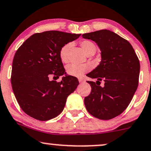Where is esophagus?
<instances>
[{
    "label": "esophagus",
    "mask_w": 151,
    "mask_h": 151,
    "mask_svg": "<svg viewBox=\"0 0 151 151\" xmlns=\"http://www.w3.org/2000/svg\"><path fill=\"white\" fill-rule=\"evenodd\" d=\"M79 83H83V82H84L85 80H84V79H81V78H79Z\"/></svg>",
    "instance_id": "1"
}]
</instances>
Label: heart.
<instances>
[{
    "instance_id": "heart-1",
    "label": "heart",
    "mask_w": 151,
    "mask_h": 151,
    "mask_svg": "<svg viewBox=\"0 0 151 151\" xmlns=\"http://www.w3.org/2000/svg\"><path fill=\"white\" fill-rule=\"evenodd\" d=\"M81 47L82 48L83 51L87 55H94L96 51V47L95 44L92 41L88 40H84L80 43ZM72 47V43H68L64 45L60 50V58L63 63H68V52L70 49ZM91 70V66L89 65H76L70 64L67 66L66 72L67 74L72 77H80L86 72Z\"/></svg>"
}]
</instances>
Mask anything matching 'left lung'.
I'll return each mask as SVG.
<instances>
[{
    "mask_svg": "<svg viewBox=\"0 0 151 151\" xmlns=\"http://www.w3.org/2000/svg\"><path fill=\"white\" fill-rule=\"evenodd\" d=\"M83 39L95 41L101 51V61L87 74L97 79L88 82L91 92L84 98L86 110L100 119H110L128 107L139 84L140 63L128 41L110 30L82 34ZM104 81L103 87L100 81Z\"/></svg>",
    "mask_w": 151,
    "mask_h": 151,
    "instance_id": "obj_1",
    "label": "left lung"
}]
</instances>
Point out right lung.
I'll return each mask as SVG.
<instances>
[{"mask_svg":"<svg viewBox=\"0 0 151 151\" xmlns=\"http://www.w3.org/2000/svg\"><path fill=\"white\" fill-rule=\"evenodd\" d=\"M80 36L59 31L36 33L16 51L12 67V90L22 110L30 117L40 121L57 117L68 96L77 88L79 81L66 74L60 50ZM63 74L62 81L57 83L56 79Z\"/></svg>","mask_w":151,"mask_h":151,"instance_id":"obj_1","label":"right lung"}]
</instances>
